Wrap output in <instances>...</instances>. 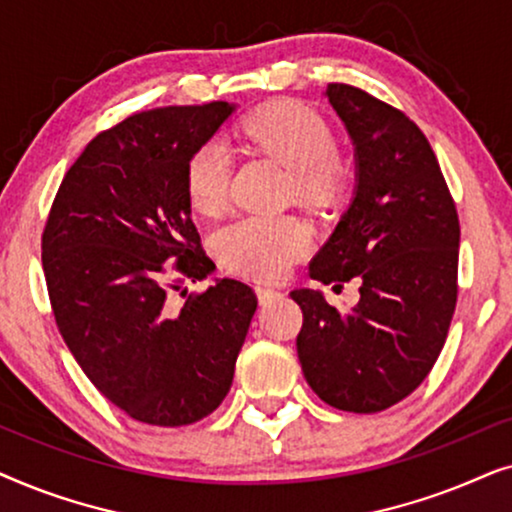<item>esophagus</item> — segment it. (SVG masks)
Listing matches in <instances>:
<instances>
[{
  "instance_id": "34e87169",
  "label": "esophagus",
  "mask_w": 512,
  "mask_h": 512,
  "mask_svg": "<svg viewBox=\"0 0 512 512\" xmlns=\"http://www.w3.org/2000/svg\"><path fill=\"white\" fill-rule=\"evenodd\" d=\"M256 293H258V300H261V303H270L272 298L282 296L277 289H272V286H263V284L256 286Z\"/></svg>"
}]
</instances>
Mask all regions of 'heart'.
Masks as SVG:
<instances>
[{
	"instance_id": "obj_1",
	"label": "heart",
	"mask_w": 512,
	"mask_h": 512,
	"mask_svg": "<svg viewBox=\"0 0 512 512\" xmlns=\"http://www.w3.org/2000/svg\"><path fill=\"white\" fill-rule=\"evenodd\" d=\"M247 135L265 153L291 170V193L307 207H328L342 198L347 170L335 151L331 128L317 111L300 102L270 104L244 123ZM233 160L221 139H207L186 163V193L202 214L226 207ZM310 228L296 216H240L214 233L221 263L254 279L282 277L310 249Z\"/></svg>"
}]
</instances>
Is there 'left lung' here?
<instances>
[{"mask_svg": "<svg viewBox=\"0 0 512 512\" xmlns=\"http://www.w3.org/2000/svg\"><path fill=\"white\" fill-rule=\"evenodd\" d=\"M326 97L352 137V205L310 263V277L359 279V303L342 314L321 291L296 289V347L321 401L380 412L431 373L457 305L459 216L424 132L403 111L347 83Z\"/></svg>", "mask_w": 512, "mask_h": 512, "instance_id": "obj_1", "label": "left lung"}]
</instances>
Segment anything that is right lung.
<instances>
[{
    "mask_svg": "<svg viewBox=\"0 0 512 512\" xmlns=\"http://www.w3.org/2000/svg\"><path fill=\"white\" fill-rule=\"evenodd\" d=\"M233 111L163 107L100 132L67 170L41 235L60 335L100 394L137 422L212 415L256 312L254 289L237 279L170 303V289L214 270L191 219L186 163Z\"/></svg>",
    "mask_w": 512,
    "mask_h": 512,
    "instance_id": "obj_1",
    "label": "right lung"
}]
</instances>
